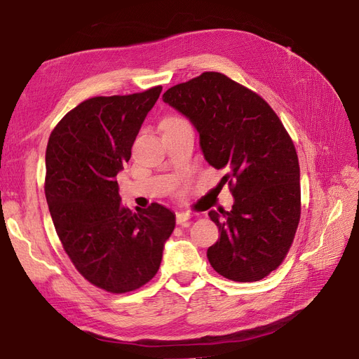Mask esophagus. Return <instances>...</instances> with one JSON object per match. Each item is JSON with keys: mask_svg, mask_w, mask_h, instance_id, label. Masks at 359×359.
<instances>
[{"mask_svg": "<svg viewBox=\"0 0 359 359\" xmlns=\"http://www.w3.org/2000/svg\"><path fill=\"white\" fill-rule=\"evenodd\" d=\"M191 219L190 212H177V224H187V222Z\"/></svg>", "mask_w": 359, "mask_h": 359, "instance_id": "1", "label": "esophagus"}]
</instances>
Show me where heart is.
I'll use <instances>...</instances> for the list:
<instances>
[{
  "label": "heart",
  "mask_w": 359,
  "mask_h": 359,
  "mask_svg": "<svg viewBox=\"0 0 359 359\" xmlns=\"http://www.w3.org/2000/svg\"><path fill=\"white\" fill-rule=\"evenodd\" d=\"M166 119H175V116H169V118H166Z\"/></svg>",
  "instance_id": "b5f03b06"
}]
</instances>
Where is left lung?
<instances>
[{
  "label": "left lung",
  "instance_id": "8db88e82",
  "mask_svg": "<svg viewBox=\"0 0 359 359\" xmlns=\"http://www.w3.org/2000/svg\"><path fill=\"white\" fill-rule=\"evenodd\" d=\"M163 102L196 127L206 161L224 172L235 203L210 211L220 238L211 266L240 283L259 281L283 262L301 217L299 163L283 123L262 97L219 72L172 86Z\"/></svg>",
  "mask_w": 359,
  "mask_h": 359
}]
</instances>
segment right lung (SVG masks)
Returning a JSON list of instances; mask_svg holds the SVG:
<instances>
[{"mask_svg":"<svg viewBox=\"0 0 359 359\" xmlns=\"http://www.w3.org/2000/svg\"><path fill=\"white\" fill-rule=\"evenodd\" d=\"M161 86L128 95L93 97L61 118L46 148L45 194L64 252L91 285L111 293L147 285L160 266L175 215L151 203L123 205L116 173Z\"/></svg>","mask_w":359,"mask_h":359,"instance_id":"obj_1","label":"right lung"}]
</instances>
